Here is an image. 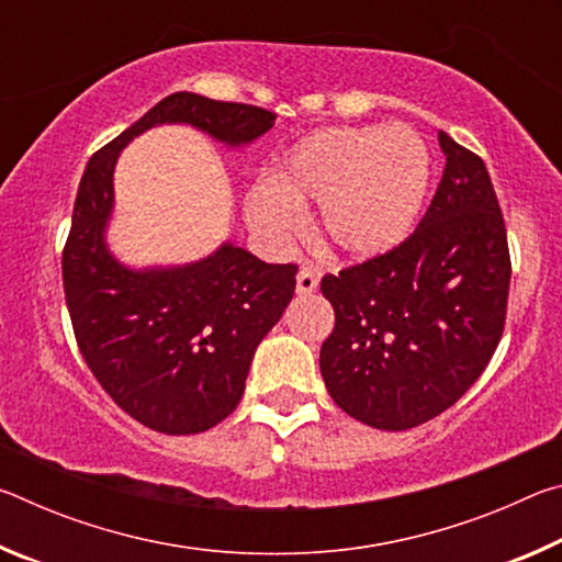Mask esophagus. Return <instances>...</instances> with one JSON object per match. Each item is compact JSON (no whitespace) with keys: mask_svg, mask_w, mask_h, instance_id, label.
Instances as JSON below:
<instances>
[{"mask_svg":"<svg viewBox=\"0 0 562 562\" xmlns=\"http://www.w3.org/2000/svg\"><path fill=\"white\" fill-rule=\"evenodd\" d=\"M317 284H319V282H317V274L312 272L310 268H302V270L297 272V294H302V297H304V294L315 292Z\"/></svg>","mask_w":562,"mask_h":562,"instance_id":"1","label":"esophagus"}]
</instances>
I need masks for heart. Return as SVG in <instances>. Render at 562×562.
I'll return each instance as SVG.
<instances>
[{
	"label": "heart",
	"instance_id": "obj_1",
	"mask_svg": "<svg viewBox=\"0 0 562 562\" xmlns=\"http://www.w3.org/2000/svg\"><path fill=\"white\" fill-rule=\"evenodd\" d=\"M429 186L431 154L414 128H325L290 150L274 183L252 190L247 211L265 235L288 243L304 207L322 205L329 250L369 260L412 235Z\"/></svg>",
	"mask_w": 562,
	"mask_h": 562
}]
</instances>
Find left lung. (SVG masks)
Wrapping results in <instances>:
<instances>
[{
  "mask_svg": "<svg viewBox=\"0 0 562 562\" xmlns=\"http://www.w3.org/2000/svg\"><path fill=\"white\" fill-rule=\"evenodd\" d=\"M429 211L379 258L322 278L335 329L319 349L329 396L357 422L404 431L453 406L506 327L510 255L486 164L439 131Z\"/></svg>",
  "mask_w": 562,
  "mask_h": 562,
  "instance_id": "8db88e82",
  "label": "left lung"
}]
</instances>
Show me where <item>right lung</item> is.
Returning <instances> with one entry per match:
<instances>
[{"label": "right lung", "instance_id": "add662e5", "mask_svg": "<svg viewBox=\"0 0 562 562\" xmlns=\"http://www.w3.org/2000/svg\"><path fill=\"white\" fill-rule=\"evenodd\" d=\"M160 123H188L225 146L274 126L250 103L178 91L91 156L61 255L74 337L93 376L138 424L201 434L235 412L250 361L294 294L297 265H268L225 243L183 268L131 270L106 247L121 148Z\"/></svg>", "mask_w": 562, "mask_h": 562}]
</instances>
